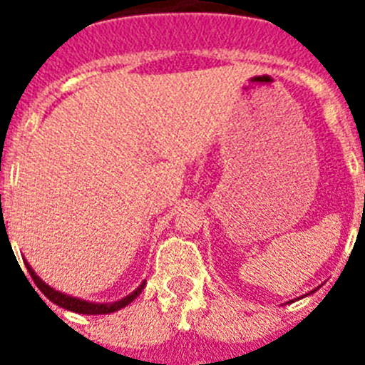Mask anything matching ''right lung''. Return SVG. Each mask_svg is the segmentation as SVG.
Instances as JSON below:
<instances>
[{
  "label": "right lung",
  "mask_w": 365,
  "mask_h": 365,
  "mask_svg": "<svg viewBox=\"0 0 365 365\" xmlns=\"http://www.w3.org/2000/svg\"><path fill=\"white\" fill-rule=\"evenodd\" d=\"M25 265H27V270H29V274H31L32 282L36 283L38 289H40V291L51 299V302L56 303V305H60V307L67 309V311L78 312V314H108V312L118 311V309L125 307V305H130V303L133 302V299L137 298L140 292H143L144 285H146V283H143V285L138 287L137 291L131 292V294L125 296V298L118 299V302L111 303V305H104V303H89V302H83V299L73 298V296H67V294H62V292L54 291V289H51L49 285H45V283L38 278L36 272H34L31 267H29V263H25Z\"/></svg>",
  "instance_id": "obj_1"
}]
</instances>
